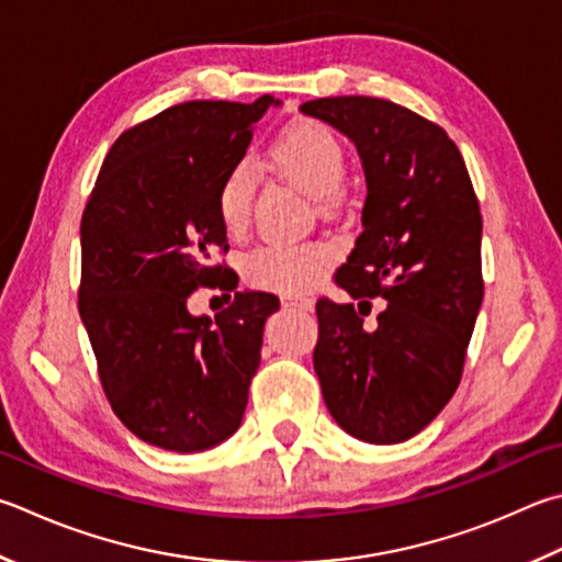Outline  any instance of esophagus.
Here are the masks:
<instances>
[{"mask_svg":"<svg viewBox=\"0 0 562 562\" xmlns=\"http://www.w3.org/2000/svg\"><path fill=\"white\" fill-rule=\"evenodd\" d=\"M280 302H282V307L302 310V312H310V310L314 307V300H310V297H300V294H282Z\"/></svg>","mask_w":562,"mask_h":562,"instance_id":"esophagus-1","label":"esophagus"}]
</instances>
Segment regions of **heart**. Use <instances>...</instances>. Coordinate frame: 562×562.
Masks as SVG:
<instances>
[{
	"label": "heart",
	"mask_w": 562,
	"mask_h": 562,
	"mask_svg": "<svg viewBox=\"0 0 562 562\" xmlns=\"http://www.w3.org/2000/svg\"><path fill=\"white\" fill-rule=\"evenodd\" d=\"M268 165L316 199L319 211H331L349 175V157L344 142L319 120H297L272 139ZM255 196V177L248 161L233 165L216 189V213L231 236L248 228ZM326 243H280L268 240L243 258V274L252 288L297 294L310 290L331 260Z\"/></svg>",
	"instance_id": "obj_1"
}]
</instances>
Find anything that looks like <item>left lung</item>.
I'll list each match as a JSON object with an SVG mask.
<instances>
[{
  "instance_id": "1",
  "label": "left lung",
  "mask_w": 562,
  "mask_h": 562,
  "mask_svg": "<svg viewBox=\"0 0 562 562\" xmlns=\"http://www.w3.org/2000/svg\"><path fill=\"white\" fill-rule=\"evenodd\" d=\"M359 149L369 196L363 233L334 282L359 310L316 302L314 371L346 432L373 445L411 440L450 403L484 297L482 211L450 135L383 98L310 100ZM385 299L375 330L362 324Z\"/></svg>"
}]
</instances>
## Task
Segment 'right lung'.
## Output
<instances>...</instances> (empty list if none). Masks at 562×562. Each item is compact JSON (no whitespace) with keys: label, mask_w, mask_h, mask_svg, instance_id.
<instances>
[{"label":"right lung","mask_w":562,"mask_h":562,"mask_svg":"<svg viewBox=\"0 0 562 562\" xmlns=\"http://www.w3.org/2000/svg\"><path fill=\"white\" fill-rule=\"evenodd\" d=\"M278 103L189 100L137 122L108 151L80 218L78 312L100 383L122 425L161 450H209L246 413L278 297L236 292L213 322L187 300L236 290L213 262L228 252L216 189Z\"/></svg>","instance_id":"add662e5"}]
</instances>
